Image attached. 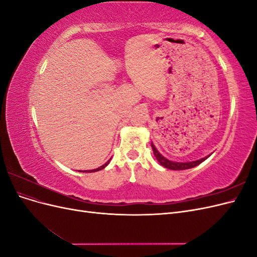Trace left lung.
<instances>
[{
  "label": "left lung",
  "mask_w": 257,
  "mask_h": 257,
  "mask_svg": "<svg viewBox=\"0 0 257 257\" xmlns=\"http://www.w3.org/2000/svg\"><path fill=\"white\" fill-rule=\"evenodd\" d=\"M151 147H152V150H153V153L155 155V158H157V160L160 162V164L162 166H164L168 169H173V170H183V169H190V168H193L195 167L197 165H199L201 162H204L206 159H208V157L201 159V160H198V161H193V162H188V163H177V162H173V161H169L167 159H165L163 155L157 150V148L154 147L153 144H151Z\"/></svg>",
  "instance_id": "left-lung-1"
}]
</instances>
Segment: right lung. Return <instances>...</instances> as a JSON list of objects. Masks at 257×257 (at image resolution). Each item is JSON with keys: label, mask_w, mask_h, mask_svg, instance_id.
<instances>
[{"label": "right lung", "mask_w": 257, "mask_h": 257, "mask_svg": "<svg viewBox=\"0 0 257 257\" xmlns=\"http://www.w3.org/2000/svg\"><path fill=\"white\" fill-rule=\"evenodd\" d=\"M109 162H110V160L108 161L106 164H104L103 166H100V167H98V168H96V169H92V170H84L83 173H94V172H98V170H100V169H103V168H105L108 164H109Z\"/></svg>", "instance_id": "1"}]
</instances>
